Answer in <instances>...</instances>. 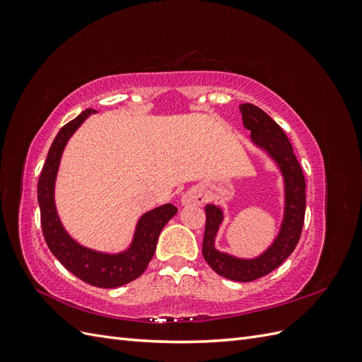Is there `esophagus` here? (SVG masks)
Listing matches in <instances>:
<instances>
[{"label":"esophagus","instance_id":"1","mask_svg":"<svg viewBox=\"0 0 362 362\" xmlns=\"http://www.w3.org/2000/svg\"><path fill=\"white\" fill-rule=\"evenodd\" d=\"M205 202V196L201 189L193 187L181 196L182 205H202Z\"/></svg>","mask_w":362,"mask_h":362}]
</instances>
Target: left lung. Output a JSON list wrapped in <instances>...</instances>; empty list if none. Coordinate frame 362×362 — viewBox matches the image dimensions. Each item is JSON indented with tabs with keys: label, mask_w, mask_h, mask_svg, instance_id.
<instances>
[{
	"label": "left lung",
	"mask_w": 362,
	"mask_h": 362,
	"mask_svg": "<svg viewBox=\"0 0 362 362\" xmlns=\"http://www.w3.org/2000/svg\"><path fill=\"white\" fill-rule=\"evenodd\" d=\"M243 125L250 131L254 144L264 149L275 160L284 177L286 185V206H284V221L279 234L273 245L257 258L243 259L223 254L214 247V240L223 221V213L218 206L208 204L205 206L206 223L202 243V255L216 273L238 282H250L279 267L286 261L302 234L305 218V177L300 164L296 158L293 146L282 128L266 112L254 104H242Z\"/></svg>",
	"instance_id": "1"
}]
</instances>
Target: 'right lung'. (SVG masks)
Returning a JSON list of instances; mask_svg holds the SVG:
<instances>
[{
	"instance_id": "right-lung-1",
	"label": "right lung",
	"mask_w": 362,
	"mask_h": 362,
	"mask_svg": "<svg viewBox=\"0 0 362 362\" xmlns=\"http://www.w3.org/2000/svg\"><path fill=\"white\" fill-rule=\"evenodd\" d=\"M92 113L95 110L87 108L69 124L62 127L52 141L37 182L40 225L52 255L76 278L93 287L116 288L137 279L146 270L149 261L154 257L161 229L177 214L178 208L172 204H164L145 213L139 218L133 243L120 254H104V252L87 249L76 243L64 231L54 204V185H56L59 164L69 137Z\"/></svg>"
}]
</instances>
